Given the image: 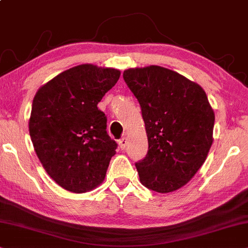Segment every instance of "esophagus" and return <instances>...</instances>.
I'll use <instances>...</instances> for the list:
<instances>
[{"label": "esophagus", "instance_id": "1", "mask_svg": "<svg viewBox=\"0 0 248 248\" xmlns=\"http://www.w3.org/2000/svg\"><path fill=\"white\" fill-rule=\"evenodd\" d=\"M127 144H128V138L127 137L121 138V140H119V146H120L121 150H124V148L127 147Z\"/></svg>", "mask_w": 248, "mask_h": 248}]
</instances>
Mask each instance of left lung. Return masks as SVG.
Returning a JSON list of instances; mask_svg holds the SVG:
<instances>
[{"instance_id":"obj_1","label":"left lung","mask_w":248,"mask_h":248,"mask_svg":"<svg viewBox=\"0 0 248 248\" xmlns=\"http://www.w3.org/2000/svg\"><path fill=\"white\" fill-rule=\"evenodd\" d=\"M140 102L148 152L136 163L141 185L171 193L195 176L213 143L214 111L199 84L170 69L148 65L124 71Z\"/></svg>"}]
</instances>
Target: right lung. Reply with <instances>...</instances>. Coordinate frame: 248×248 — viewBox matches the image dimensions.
I'll return each instance as SVG.
<instances>
[{"mask_svg":"<svg viewBox=\"0 0 248 248\" xmlns=\"http://www.w3.org/2000/svg\"><path fill=\"white\" fill-rule=\"evenodd\" d=\"M120 70L80 64L46 82L32 100L29 134L49 177L64 189L86 193L103 183L117 143L97 104Z\"/></svg>","mask_w":248,"mask_h":248,"instance_id":"right-lung-1","label":"right lung"}]
</instances>
